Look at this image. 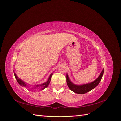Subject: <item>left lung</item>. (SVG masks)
Here are the masks:
<instances>
[{
	"instance_id": "1",
	"label": "left lung",
	"mask_w": 121,
	"mask_h": 121,
	"mask_svg": "<svg viewBox=\"0 0 121 121\" xmlns=\"http://www.w3.org/2000/svg\"><path fill=\"white\" fill-rule=\"evenodd\" d=\"M104 72V69H103L101 71L99 76L98 78L93 81V82L87 83L82 84V85H77L73 83L71 80L69 79L68 74H67V83L69 88L73 92L78 94H84L90 90H92L94 88H95L100 83L102 77L103 76Z\"/></svg>"
}]
</instances>
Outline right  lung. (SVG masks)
<instances>
[{
    "label": "right lung",
    "instance_id": "obj_1",
    "mask_svg": "<svg viewBox=\"0 0 121 121\" xmlns=\"http://www.w3.org/2000/svg\"><path fill=\"white\" fill-rule=\"evenodd\" d=\"M14 76H15V78L17 80V82L21 86L24 87H27V88L29 87L28 85V84L27 83H26L25 82H24V81H23L22 80H21L20 78H19V77H18L16 73L14 72ZM52 75H53V73H52V74L50 75L48 80H47V81L45 82V83L41 84H39V85H33V86L32 87H30L31 90H32V91H34V90H35V89H40V90H43L45 88H46L48 86V85L50 83L51 78H52Z\"/></svg>",
    "mask_w": 121,
    "mask_h": 121
}]
</instances>
